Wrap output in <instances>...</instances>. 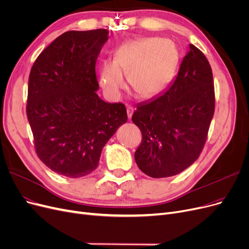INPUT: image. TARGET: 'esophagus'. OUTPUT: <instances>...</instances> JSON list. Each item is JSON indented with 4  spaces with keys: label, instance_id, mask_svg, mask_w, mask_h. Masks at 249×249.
<instances>
[{
    "label": "esophagus",
    "instance_id": "obj_1",
    "mask_svg": "<svg viewBox=\"0 0 249 249\" xmlns=\"http://www.w3.org/2000/svg\"><path fill=\"white\" fill-rule=\"evenodd\" d=\"M133 107H130V106H128L127 107V116H128V119H131V117H132V114H133Z\"/></svg>",
    "mask_w": 249,
    "mask_h": 249
}]
</instances>
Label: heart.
<instances>
[{
	"mask_svg": "<svg viewBox=\"0 0 249 249\" xmlns=\"http://www.w3.org/2000/svg\"><path fill=\"white\" fill-rule=\"evenodd\" d=\"M178 66L174 46L159 38H140L126 42L98 69L99 85L107 97L118 99L126 87L123 73L135 93L151 98L168 86Z\"/></svg>",
	"mask_w": 249,
	"mask_h": 249,
	"instance_id": "b5f03b06",
	"label": "heart"
}]
</instances>
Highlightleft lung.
<instances>
[{"mask_svg": "<svg viewBox=\"0 0 249 249\" xmlns=\"http://www.w3.org/2000/svg\"><path fill=\"white\" fill-rule=\"evenodd\" d=\"M213 113V71L205 55L190 44L167 90L136 106L132 121L142 134L134 154L137 166L154 178L187 169L203 149Z\"/></svg>", "mask_w": 249, "mask_h": 249, "instance_id": "1", "label": "left lung"}]
</instances>
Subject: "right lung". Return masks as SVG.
I'll return each mask as SVG.
<instances>
[{
	"label": "right lung",
	"instance_id": "1",
	"mask_svg": "<svg viewBox=\"0 0 249 249\" xmlns=\"http://www.w3.org/2000/svg\"><path fill=\"white\" fill-rule=\"evenodd\" d=\"M108 31H70L36 59L27 90L26 115L40 160L60 176L86 177L98 166L104 146L127 122L121 103H106L95 63Z\"/></svg>",
	"mask_w": 249,
	"mask_h": 249
}]
</instances>
